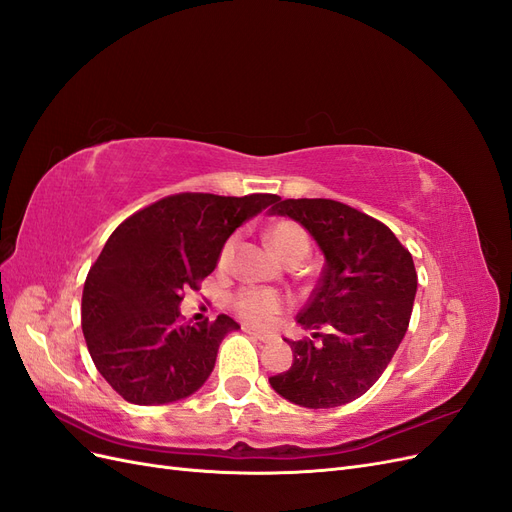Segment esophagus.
<instances>
[{"label": "esophagus", "mask_w": 512, "mask_h": 512, "mask_svg": "<svg viewBox=\"0 0 512 512\" xmlns=\"http://www.w3.org/2000/svg\"><path fill=\"white\" fill-rule=\"evenodd\" d=\"M243 331L250 335V337H254V339H258V342H271L273 339V335H267V333H260V331H256V329H252V327H243Z\"/></svg>", "instance_id": "obj_1"}]
</instances>
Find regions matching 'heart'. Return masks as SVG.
Here are the masks:
<instances>
[{"mask_svg":"<svg viewBox=\"0 0 512 512\" xmlns=\"http://www.w3.org/2000/svg\"><path fill=\"white\" fill-rule=\"evenodd\" d=\"M267 243L275 252L277 258L284 262L290 260H301L307 252V235L301 226L294 222H277L267 230ZM232 254V241L224 245L220 254V265L224 267L230 260ZM232 307L237 309V314L245 318L247 322L256 324V327H271L275 320L280 318L286 307V299L282 294L273 290H262V288H245L241 290L235 299H232Z\"/></svg>","mask_w":512,"mask_h":512,"instance_id":"obj_1","label":"heart"}]
</instances>
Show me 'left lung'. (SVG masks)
I'll return each mask as SVG.
<instances>
[{"label": "left lung", "mask_w": 512, "mask_h": 512, "mask_svg": "<svg viewBox=\"0 0 512 512\" xmlns=\"http://www.w3.org/2000/svg\"><path fill=\"white\" fill-rule=\"evenodd\" d=\"M271 215L301 224L324 256L299 327L320 338L288 342L292 365L269 378L292 404L324 410L365 395L404 339L416 297L410 252L382 222L327 198H275Z\"/></svg>", "instance_id": "left-lung-1"}]
</instances>
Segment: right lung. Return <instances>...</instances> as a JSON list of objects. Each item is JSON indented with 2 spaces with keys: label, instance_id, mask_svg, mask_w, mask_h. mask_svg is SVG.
Here are the masks:
<instances>
[{
  "label": "right lung",
  "instance_id": "right-lung-1",
  "mask_svg": "<svg viewBox=\"0 0 512 512\" xmlns=\"http://www.w3.org/2000/svg\"><path fill=\"white\" fill-rule=\"evenodd\" d=\"M275 194H177L134 213L108 237L83 288V335L102 378L136 406L194 395L215 367L226 314L181 324L185 288L218 267L224 243Z\"/></svg>",
  "mask_w": 512,
  "mask_h": 512
}]
</instances>
